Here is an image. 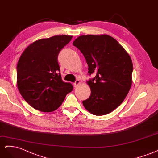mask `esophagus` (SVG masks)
<instances>
[{"label": "esophagus", "instance_id": "1", "mask_svg": "<svg viewBox=\"0 0 158 158\" xmlns=\"http://www.w3.org/2000/svg\"><path fill=\"white\" fill-rule=\"evenodd\" d=\"M80 83H81V81L79 80V79H77L75 81V82L74 83V85H75V86H77L79 85H80Z\"/></svg>", "mask_w": 158, "mask_h": 158}]
</instances>
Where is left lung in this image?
I'll return each instance as SVG.
<instances>
[{
  "label": "left lung",
  "mask_w": 158,
  "mask_h": 158,
  "mask_svg": "<svg viewBox=\"0 0 158 158\" xmlns=\"http://www.w3.org/2000/svg\"><path fill=\"white\" fill-rule=\"evenodd\" d=\"M84 56L88 73L95 77L86 82L89 98L85 109L95 115L108 114L123 102L131 87L133 65L129 54L110 35H81L73 42Z\"/></svg>",
  "instance_id": "obj_1"
}]
</instances>
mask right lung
Instances as JSON below:
<instances>
[{
  "label": "right lung",
  "mask_w": 158,
  "mask_h": 158,
  "mask_svg": "<svg viewBox=\"0 0 158 158\" xmlns=\"http://www.w3.org/2000/svg\"><path fill=\"white\" fill-rule=\"evenodd\" d=\"M56 35L30 44L17 65V86L23 99L33 108L51 112L62 104L73 86L62 79L58 63L60 51L72 39Z\"/></svg>",
  "instance_id": "obj_1"
}]
</instances>
